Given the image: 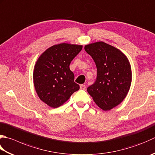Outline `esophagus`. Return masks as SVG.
<instances>
[{"instance_id":"1","label":"esophagus","mask_w":155,"mask_h":155,"mask_svg":"<svg viewBox=\"0 0 155 155\" xmlns=\"http://www.w3.org/2000/svg\"><path fill=\"white\" fill-rule=\"evenodd\" d=\"M80 89L82 90H85L86 89V86L84 84H81L80 85Z\"/></svg>"}]
</instances>
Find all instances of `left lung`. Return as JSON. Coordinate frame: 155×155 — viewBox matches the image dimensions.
Returning a JSON list of instances; mask_svg holds the SVG:
<instances>
[{
	"mask_svg": "<svg viewBox=\"0 0 155 155\" xmlns=\"http://www.w3.org/2000/svg\"><path fill=\"white\" fill-rule=\"evenodd\" d=\"M84 50L97 69L96 80L87 88V92L100 108L110 110L123 101L130 89V62L122 51L103 41L87 45Z\"/></svg>",
	"mask_w": 155,
	"mask_h": 155,
	"instance_id": "obj_1",
	"label": "left lung"
}]
</instances>
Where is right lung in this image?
Returning a JSON list of instances; mask_svg holds the SVG:
<instances>
[{
	"label": "right lung",
	"mask_w": 155,
	"mask_h": 155,
	"mask_svg": "<svg viewBox=\"0 0 155 155\" xmlns=\"http://www.w3.org/2000/svg\"><path fill=\"white\" fill-rule=\"evenodd\" d=\"M82 48L78 45L58 44L48 48L38 58L33 83L39 99L50 107H60L80 89L69 66Z\"/></svg>",
	"instance_id": "add662e5"
}]
</instances>
